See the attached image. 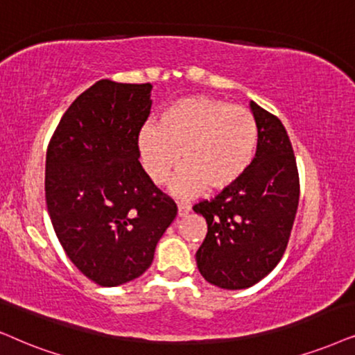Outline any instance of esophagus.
Returning a JSON list of instances; mask_svg holds the SVG:
<instances>
[{
    "label": "esophagus",
    "instance_id": "1",
    "mask_svg": "<svg viewBox=\"0 0 355 355\" xmlns=\"http://www.w3.org/2000/svg\"><path fill=\"white\" fill-rule=\"evenodd\" d=\"M190 205L187 203H178V216H187L190 213Z\"/></svg>",
    "mask_w": 355,
    "mask_h": 355
}]
</instances>
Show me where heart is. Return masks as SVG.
<instances>
[{"label": "heart", "mask_w": 355, "mask_h": 355, "mask_svg": "<svg viewBox=\"0 0 355 355\" xmlns=\"http://www.w3.org/2000/svg\"><path fill=\"white\" fill-rule=\"evenodd\" d=\"M257 144L259 128L248 107L203 95L173 101L159 125H144L137 141L142 165L157 185L167 180L180 154L183 168L173 183L178 195L231 187L250 167Z\"/></svg>", "instance_id": "1"}]
</instances>
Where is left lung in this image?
<instances>
[{"label":"left lung","mask_w":355,"mask_h":355,"mask_svg":"<svg viewBox=\"0 0 355 355\" xmlns=\"http://www.w3.org/2000/svg\"><path fill=\"white\" fill-rule=\"evenodd\" d=\"M259 128L255 159L239 180L193 206L208 224L196 266L206 282L249 288L284 257L297 216L300 177L282 121L250 101Z\"/></svg>","instance_id":"left-lung-1"}]
</instances>
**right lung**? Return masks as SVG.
Segmentation results:
<instances>
[{"instance_id": "1", "label": "right lung", "mask_w": 355, "mask_h": 355, "mask_svg": "<svg viewBox=\"0 0 355 355\" xmlns=\"http://www.w3.org/2000/svg\"><path fill=\"white\" fill-rule=\"evenodd\" d=\"M150 83L100 80L71 103L47 146L46 201L75 267L101 286L141 277L177 205L139 162Z\"/></svg>"}]
</instances>
